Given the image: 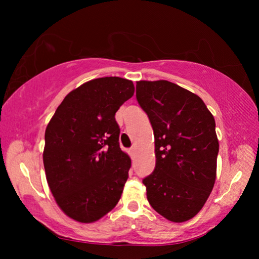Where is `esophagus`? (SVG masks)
Listing matches in <instances>:
<instances>
[{
	"label": "esophagus",
	"mask_w": 259,
	"mask_h": 259,
	"mask_svg": "<svg viewBox=\"0 0 259 259\" xmlns=\"http://www.w3.org/2000/svg\"><path fill=\"white\" fill-rule=\"evenodd\" d=\"M135 151H136V147H135V146L130 148V154L133 155V156H134V154H135Z\"/></svg>",
	"instance_id": "obj_1"
}]
</instances>
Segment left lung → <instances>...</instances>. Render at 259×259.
I'll use <instances>...</instances> for the list:
<instances>
[{
  "instance_id": "left-lung-1",
  "label": "left lung",
  "mask_w": 259,
  "mask_h": 259,
  "mask_svg": "<svg viewBox=\"0 0 259 259\" xmlns=\"http://www.w3.org/2000/svg\"><path fill=\"white\" fill-rule=\"evenodd\" d=\"M136 97L154 131L155 169L143 181L148 202L170 222L190 221L216 181L213 115L198 95L165 80L138 81Z\"/></svg>"
}]
</instances>
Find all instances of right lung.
Listing matches in <instances>:
<instances>
[{"label": "right lung", "mask_w": 259, "mask_h": 259, "mask_svg": "<svg viewBox=\"0 0 259 259\" xmlns=\"http://www.w3.org/2000/svg\"><path fill=\"white\" fill-rule=\"evenodd\" d=\"M134 93L126 78L90 80L64 98L47 125L48 185L58 207L74 221L97 222L119 202L131 160L120 148L115 113Z\"/></svg>", "instance_id": "add662e5"}]
</instances>
